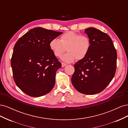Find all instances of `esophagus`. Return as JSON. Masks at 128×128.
Returning a JSON list of instances; mask_svg holds the SVG:
<instances>
[{"mask_svg":"<svg viewBox=\"0 0 128 128\" xmlns=\"http://www.w3.org/2000/svg\"><path fill=\"white\" fill-rule=\"evenodd\" d=\"M61 65H62V67H64L66 66L67 65V64H66V63H64V62H62V63H61Z\"/></svg>","mask_w":128,"mask_h":128,"instance_id":"1","label":"esophagus"}]
</instances>
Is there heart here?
I'll use <instances>...</instances> for the list:
<instances>
[{"mask_svg": "<svg viewBox=\"0 0 128 128\" xmlns=\"http://www.w3.org/2000/svg\"><path fill=\"white\" fill-rule=\"evenodd\" d=\"M91 45L88 37L74 32H68L62 34L60 40L53 38L49 44L50 50L57 57H60L67 48L68 52L61 57L62 60L66 62H71L76 59H84L90 51Z\"/></svg>", "mask_w": 128, "mask_h": 128, "instance_id": "b5f03b06", "label": "heart"}]
</instances>
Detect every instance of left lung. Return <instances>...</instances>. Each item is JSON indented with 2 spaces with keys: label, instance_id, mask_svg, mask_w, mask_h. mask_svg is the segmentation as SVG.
<instances>
[{
  "label": "left lung",
  "instance_id": "1",
  "mask_svg": "<svg viewBox=\"0 0 128 128\" xmlns=\"http://www.w3.org/2000/svg\"><path fill=\"white\" fill-rule=\"evenodd\" d=\"M91 42L84 59L74 64L72 83L77 91L85 94L102 91L113 80L116 68L117 53L110 37L94 28L85 30Z\"/></svg>",
  "mask_w": 128,
  "mask_h": 128
}]
</instances>
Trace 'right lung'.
<instances>
[{
  "instance_id": "right-lung-1",
  "label": "right lung",
  "mask_w": 128,
  "mask_h": 128,
  "mask_svg": "<svg viewBox=\"0 0 128 128\" xmlns=\"http://www.w3.org/2000/svg\"><path fill=\"white\" fill-rule=\"evenodd\" d=\"M62 34L40 27L31 29L15 44L11 59L16 86L33 97L45 95L56 83L61 64L50 48V42Z\"/></svg>"
}]
</instances>
